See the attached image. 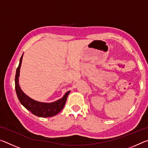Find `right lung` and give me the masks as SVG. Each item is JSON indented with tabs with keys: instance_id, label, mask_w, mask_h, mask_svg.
<instances>
[{
	"instance_id": "1",
	"label": "right lung",
	"mask_w": 148,
	"mask_h": 148,
	"mask_svg": "<svg viewBox=\"0 0 148 148\" xmlns=\"http://www.w3.org/2000/svg\"><path fill=\"white\" fill-rule=\"evenodd\" d=\"M23 56V54L22 55L19 60V64L16 70V78H15V87H16L17 98L21 104L35 116L41 117H49L56 116L63 109L67 97L71 91H67L61 99L53 102H41L30 98L22 91L19 84L20 68H21Z\"/></svg>"
}]
</instances>
